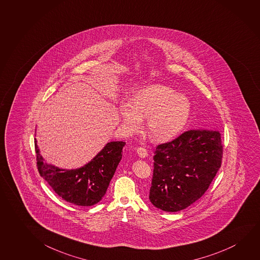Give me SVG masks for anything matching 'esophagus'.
Instances as JSON below:
<instances>
[{
	"mask_svg": "<svg viewBox=\"0 0 260 260\" xmlns=\"http://www.w3.org/2000/svg\"><path fill=\"white\" fill-rule=\"evenodd\" d=\"M137 154L140 156V157L141 158H145V157H147L148 156V151H147V149L144 148H138L136 149Z\"/></svg>",
	"mask_w": 260,
	"mask_h": 260,
	"instance_id": "1",
	"label": "esophagus"
}]
</instances>
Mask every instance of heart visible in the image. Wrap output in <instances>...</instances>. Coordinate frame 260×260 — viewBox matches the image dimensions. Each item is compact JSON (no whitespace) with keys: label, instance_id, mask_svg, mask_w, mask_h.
Returning <instances> with one entry per match:
<instances>
[{"label":"heart","instance_id":"1","mask_svg":"<svg viewBox=\"0 0 260 260\" xmlns=\"http://www.w3.org/2000/svg\"><path fill=\"white\" fill-rule=\"evenodd\" d=\"M192 111V104L184 93L163 84H150L132 96V104H120V115L123 128L137 132L147 119L146 131L150 140L164 143L183 131Z\"/></svg>","mask_w":260,"mask_h":260}]
</instances>
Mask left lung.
Here are the masks:
<instances>
[{
	"mask_svg": "<svg viewBox=\"0 0 260 260\" xmlns=\"http://www.w3.org/2000/svg\"><path fill=\"white\" fill-rule=\"evenodd\" d=\"M220 133L191 129L157 146L149 200L155 207L179 212L204 196L220 169Z\"/></svg>",
	"mask_w": 260,
	"mask_h": 260,
	"instance_id": "obj_1",
	"label": "left lung"
}]
</instances>
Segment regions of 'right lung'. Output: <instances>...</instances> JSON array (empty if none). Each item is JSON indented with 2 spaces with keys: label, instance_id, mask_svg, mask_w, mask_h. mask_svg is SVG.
Returning <instances> with one entry per match:
<instances>
[{
  "label": "right lung",
  "instance_id": "add662e5",
  "mask_svg": "<svg viewBox=\"0 0 260 260\" xmlns=\"http://www.w3.org/2000/svg\"><path fill=\"white\" fill-rule=\"evenodd\" d=\"M125 144L123 141L108 142L87 164L76 169H64L45 161L35 139L37 167L40 176L63 200L78 206H92L106 193Z\"/></svg>",
  "mask_w": 260,
  "mask_h": 260
}]
</instances>
